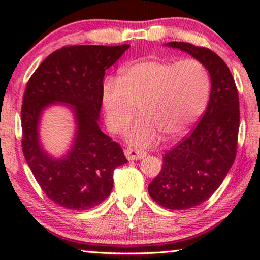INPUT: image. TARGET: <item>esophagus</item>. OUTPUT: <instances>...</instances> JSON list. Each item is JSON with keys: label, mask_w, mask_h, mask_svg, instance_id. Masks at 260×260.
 I'll return each mask as SVG.
<instances>
[{"label": "esophagus", "mask_w": 260, "mask_h": 260, "mask_svg": "<svg viewBox=\"0 0 260 260\" xmlns=\"http://www.w3.org/2000/svg\"><path fill=\"white\" fill-rule=\"evenodd\" d=\"M124 155L128 160H140L145 156V153L142 150H138V149H131L127 148L124 150Z\"/></svg>", "instance_id": "1"}]
</instances>
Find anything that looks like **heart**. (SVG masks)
Masks as SVG:
<instances>
[{
	"label": "heart",
	"mask_w": 260,
	"mask_h": 260,
	"mask_svg": "<svg viewBox=\"0 0 260 260\" xmlns=\"http://www.w3.org/2000/svg\"><path fill=\"white\" fill-rule=\"evenodd\" d=\"M210 74L201 59L147 58L124 66L120 79L106 78L101 88L107 127L121 132L137 106L142 116L127 131L136 145L181 137L201 118L210 96Z\"/></svg>",
	"instance_id": "obj_1"
}]
</instances>
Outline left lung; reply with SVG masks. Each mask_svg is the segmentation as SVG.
Instances as JSON below:
<instances>
[{
  "mask_svg": "<svg viewBox=\"0 0 260 260\" xmlns=\"http://www.w3.org/2000/svg\"><path fill=\"white\" fill-rule=\"evenodd\" d=\"M207 66L210 99L199 123L162 156V169L149 184V194L166 209L186 210L214 194L237 154L240 100L228 64L208 47L171 41Z\"/></svg>",
  "mask_w": 260,
  "mask_h": 260,
  "instance_id": "obj_1",
  "label": "left lung"
}]
</instances>
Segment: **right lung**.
Wrapping results in <instances>:
<instances>
[{
  "mask_svg": "<svg viewBox=\"0 0 260 260\" xmlns=\"http://www.w3.org/2000/svg\"><path fill=\"white\" fill-rule=\"evenodd\" d=\"M128 47L63 46L26 83L20 111L23 154L45 194L66 209L88 210L103 203L112 190L115 169L127 162L121 145L101 132L98 121L106 70ZM53 102L72 105L79 126L73 150L61 160L45 154L37 137L40 113Z\"/></svg>",
  "mask_w": 260,
  "mask_h": 260,
  "instance_id": "1",
  "label": "right lung"
}]
</instances>
